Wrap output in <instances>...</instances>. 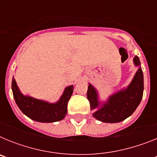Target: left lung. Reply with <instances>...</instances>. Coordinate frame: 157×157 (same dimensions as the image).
<instances>
[{
  "mask_svg": "<svg viewBox=\"0 0 157 157\" xmlns=\"http://www.w3.org/2000/svg\"><path fill=\"white\" fill-rule=\"evenodd\" d=\"M134 62L136 66L140 65V60L137 56H134ZM143 72L139 67L134 79L125 90L118 92L110 97L108 102L94 112L93 116L104 123H119L126 120L133 114L139 105L143 95ZM87 98L90 104L91 110L98 107L97 91L90 84L88 86Z\"/></svg>",
  "mask_w": 157,
  "mask_h": 157,
  "instance_id": "1",
  "label": "left lung"
}]
</instances>
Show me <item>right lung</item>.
<instances>
[{
	"label": "right lung",
	"mask_w": 157,
	"mask_h": 157,
	"mask_svg": "<svg viewBox=\"0 0 157 157\" xmlns=\"http://www.w3.org/2000/svg\"><path fill=\"white\" fill-rule=\"evenodd\" d=\"M73 86L67 87L60 100L49 104L30 97H25L18 89L14 78L12 82L13 97L19 109L31 120L41 123H52L63 120L67 112V103L73 93Z\"/></svg>",
	"instance_id": "add662e5"
}]
</instances>
